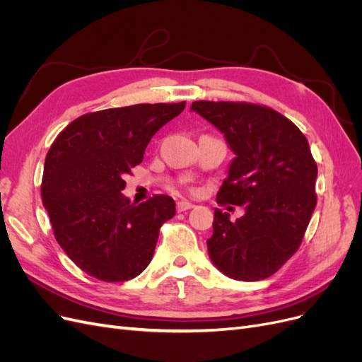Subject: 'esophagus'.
I'll return each mask as SVG.
<instances>
[{
    "label": "esophagus",
    "mask_w": 362,
    "mask_h": 362,
    "mask_svg": "<svg viewBox=\"0 0 362 362\" xmlns=\"http://www.w3.org/2000/svg\"><path fill=\"white\" fill-rule=\"evenodd\" d=\"M193 206H194V205H193L192 202H189V201H180V202H177V210H178L180 213L192 210Z\"/></svg>",
    "instance_id": "1"
}]
</instances>
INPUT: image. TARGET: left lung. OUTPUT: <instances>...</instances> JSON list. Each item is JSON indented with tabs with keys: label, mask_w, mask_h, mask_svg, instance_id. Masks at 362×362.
Instances as JSON below:
<instances>
[{
	"label": "left lung",
	"mask_w": 362,
	"mask_h": 362,
	"mask_svg": "<svg viewBox=\"0 0 362 362\" xmlns=\"http://www.w3.org/2000/svg\"><path fill=\"white\" fill-rule=\"evenodd\" d=\"M190 110L221 131L235 156L217 202L245 206L235 222L216 208L208 255L229 278L266 279L298 250L317 204L308 140L269 107L196 101Z\"/></svg>",
	"instance_id": "obj_1"
}]
</instances>
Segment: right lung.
Here are the masks:
<instances>
[{
  "label": "right lung",
  "instance_id": "1",
  "mask_svg": "<svg viewBox=\"0 0 362 362\" xmlns=\"http://www.w3.org/2000/svg\"><path fill=\"white\" fill-rule=\"evenodd\" d=\"M184 108L185 101L108 108L75 119L54 140L42 201L59 245L87 275L120 282L148 267L175 202L156 194L131 204L122 194L124 177L144 160L152 136Z\"/></svg>",
  "mask_w": 362,
  "mask_h": 362
}]
</instances>
